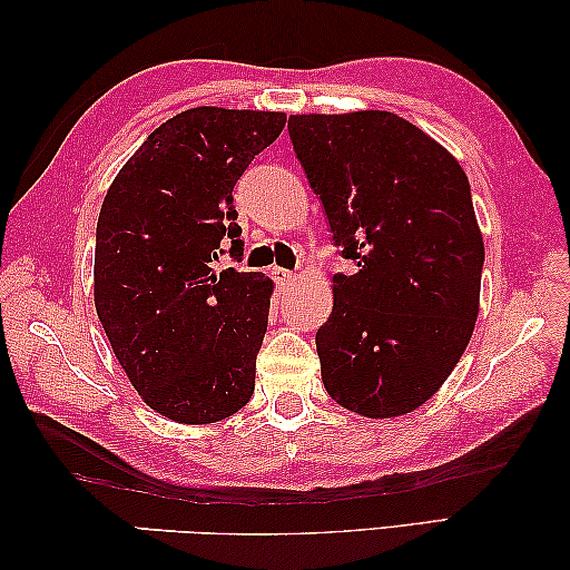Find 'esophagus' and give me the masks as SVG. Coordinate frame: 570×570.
<instances>
[{"label":"esophagus","mask_w":570,"mask_h":570,"mask_svg":"<svg viewBox=\"0 0 570 570\" xmlns=\"http://www.w3.org/2000/svg\"><path fill=\"white\" fill-rule=\"evenodd\" d=\"M273 277H275L277 285L295 283V273H291V269H283V267H273Z\"/></svg>","instance_id":"1"}]
</instances>
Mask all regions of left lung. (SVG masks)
Instances as JSON below:
<instances>
[{
	"mask_svg": "<svg viewBox=\"0 0 570 570\" xmlns=\"http://www.w3.org/2000/svg\"><path fill=\"white\" fill-rule=\"evenodd\" d=\"M297 161L356 273L333 275L325 391L361 416L414 412L450 376L480 311L484 245L456 158L386 110L291 116Z\"/></svg>",
	"mask_w": 570,
	"mask_h": 570,
	"instance_id": "left-lung-1",
	"label": "left lung"
}]
</instances>
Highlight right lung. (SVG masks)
Returning <instances> with one entry per match:
<instances>
[{
  "mask_svg": "<svg viewBox=\"0 0 570 570\" xmlns=\"http://www.w3.org/2000/svg\"><path fill=\"white\" fill-rule=\"evenodd\" d=\"M285 128L273 110L191 108L110 184L96 229V311L148 406L179 424L232 416L255 391L273 279L242 263L235 184Z\"/></svg>",
  "mask_w": 570,
  "mask_h": 570,
  "instance_id": "add662e5",
  "label": "right lung"
}]
</instances>
